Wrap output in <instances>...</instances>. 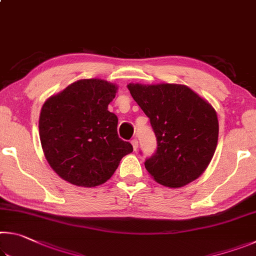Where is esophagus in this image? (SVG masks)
I'll return each mask as SVG.
<instances>
[{"instance_id": "1", "label": "esophagus", "mask_w": 256, "mask_h": 256, "mask_svg": "<svg viewBox=\"0 0 256 256\" xmlns=\"http://www.w3.org/2000/svg\"><path fill=\"white\" fill-rule=\"evenodd\" d=\"M131 144H132V146H133V149H134V151H136V149H138V142L136 138H133V140L131 141Z\"/></svg>"}]
</instances>
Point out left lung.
<instances>
[{"label":"left lung","instance_id":"8db88e82","mask_svg":"<svg viewBox=\"0 0 256 256\" xmlns=\"http://www.w3.org/2000/svg\"><path fill=\"white\" fill-rule=\"evenodd\" d=\"M128 88L157 138V149L146 159V170L168 188H180L196 180L216 148V110L186 86L130 84Z\"/></svg>","mask_w":256,"mask_h":256}]
</instances>
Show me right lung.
Masks as SVG:
<instances>
[{
    "label": "right lung",
    "instance_id": "obj_1",
    "mask_svg": "<svg viewBox=\"0 0 256 256\" xmlns=\"http://www.w3.org/2000/svg\"><path fill=\"white\" fill-rule=\"evenodd\" d=\"M118 88L84 79L42 105L40 138L50 166L73 185L94 188L110 178L133 146L118 138V118L108 110Z\"/></svg>",
    "mask_w": 256,
    "mask_h": 256
}]
</instances>
